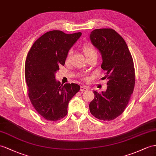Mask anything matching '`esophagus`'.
<instances>
[{"instance_id": "esophagus-1", "label": "esophagus", "mask_w": 156, "mask_h": 156, "mask_svg": "<svg viewBox=\"0 0 156 156\" xmlns=\"http://www.w3.org/2000/svg\"><path fill=\"white\" fill-rule=\"evenodd\" d=\"M87 89L88 88H87V87H86V86H81L80 90H81V91H85L87 90Z\"/></svg>"}]
</instances>
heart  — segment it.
<instances>
[{
    "label": "heart",
    "instance_id": "b5f03b06",
    "mask_svg": "<svg viewBox=\"0 0 156 156\" xmlns=\"http://www.w3.org/2000/svg\"><path fill=\"white\" fill-rule=\"evenodd\" d=\"M83 51H84L87 58V57H89V56H90L91 55H93V54L97 55V50L95 49V48H94L93 45H91L90 44L84 45V46H83ZM71 54H72V51L69 50V51H68L67 57H66L67 61H68L70 59V57H71Z\"/></svg>",
    "mask_w": 156,
    "mask_h": 156
}]
</instances>
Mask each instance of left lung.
Instances as JSON below:
<instances>
[{"instance_id": "left-lung-1", "label": "left lung", "mask_w": 156, "mask_h": 156, "mask_svg": "<svg viewBox=\"0 0 156 156\" xmlns=\"http://www.w3.org/2000/svg\"><path fill=\"white\" fill-rule=\"evenodd\" d=\"M90 40L101 53V68L108 81L106 91H93L89 110L98 119L112 120L124 111L134 90V62L126 41L115 30L95 29L90 34Z\"/></svg>"}]
</instances>
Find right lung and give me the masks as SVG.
<instances>
[{
    "label": "right lung",
    "instance_id": "right-lung-1",
    "mask_svg": "<svg viewBox=\"0 0 156 156\" xmlns=\"http://www.w3.org/2000/svg\"><path fill=\"white\" fill-rule=\"evenodd\" d=\"M81 34H67L60 30L48 32L34 43L28 53L25 78L28 96L34 108L47 120L65 117L69 101L80 90L75 83L61 85L55 77L59 66L65 65L68 51Z\"/></svg>",
    "mask_w": 156,
    "mask_h": 156
}]
</instances>
